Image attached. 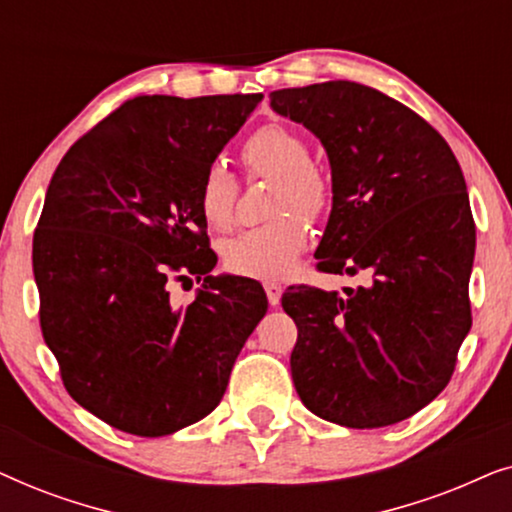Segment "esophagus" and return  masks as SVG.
<instances>
[{
	"mask_svg": "<svg viewBox=\"0 0 512 512\" xmlns=\"http://www.w3.org/2000/svg\"><path fill=\"white\" fill-rule=\"evenodd\" d=\"M265 293H268V303L272 307L279 305V300H282V286H279L277 282H265Z\"/></svg>",
	"mask_w": 512,
	"mask_h": 512,
	"instance_id": "esophagus-1",
	"label": "esophagus"
}]
</instances>
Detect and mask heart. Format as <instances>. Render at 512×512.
Masks as SVG:
<instances>
[{
    "instance_id": "1",
    "label": "heart",
    "mask_w": 512,
    "mask_h": 512,
    "mask_svg": "<svg viewBox=\"0 0 512 512\" xmlns=\"http://www.w3.org/2000/svg\"><path fill=\"white\" fill-rule=\"evenodd\" d=\"M242 160L251 177L277 179L272 216L277 221L249 228L223 244V263L230 272L256 279L291 275L310 244V226L300 217L319 219L331 205V186L312 165L310 144L282 123H268L251 132L242 144ZM237 181L226 167H207L198 188L202 219L214 230H230L235 223Z\"/></svg>"
}]
</instances>
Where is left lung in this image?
Masks as SVG:
<instances>
[{"instance_id": "left-lung-1", "label": "left lung", "mask_w": 512, "mask_h": 512, "mask_svg": "<svg viewBox=\"0 0 512 512\" xmlns=\"http://www.w3.org/2000/svg\"><path fill=\"white\" fill-rule=\"evenodd\" d=\"M270 107L324 144L333 209L317 268L366 270L368 286H289L298 326L291 377L326 422L380 429L447 387L471 331L475 223L454 153L422 116L380 90L326 81L270 93Z\"/></svg>"}]
</instances>
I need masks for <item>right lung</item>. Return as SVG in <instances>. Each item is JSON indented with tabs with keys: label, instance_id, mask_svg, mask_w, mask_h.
Wrapping results in <instances>:
<instances>
[{
	"label": "right lung",
	"instance_id": "obj_1",
	"mask_svg": "<svg viewBox=\"0 0 512 512\" xmlns=\"http://www.w3.org/2000/svg\"><path fill=\"white\" fill-rule=\"evenodd\" d=\"M256 95H139L60 160L32 240L39 324L69 396L156 438L207 417L263 314V286L209 272L198 188ZM206 284L174 308L172 278Z\"/></svg>",
	"mask_w": 512,
	"mask_h": 512
}]
</instances>
